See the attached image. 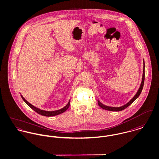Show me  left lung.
Instances as JSON below:
<instances>
[{
    "label": "left lung",
    "instance_id": "obj_1",
    "mask_svg": "<svg viewBox=\"0 0 159 159\" xmlns=\"http://www.w3.org/2000/svg\"><path fill=\"white\" fill-rule=\"evenodd\" d=\"M144 62L143 61V77H142V83H141V85L140 86V88L139 89V90L137 91V93L135 95V96L130 100V101H129L127 104H126L125 105L123 106H121V107H109V106H105L104 104H102L101 102H100V101H98V104L100 107H101L102 109H105V110H107V111H116V112H118V111H123L125 109L127 108L129 105H130L134 101H135L139 97V95H140L142 91V89H143V85H144Z\"/></svg>",
    "mask_w": 159,
    "mask_h": 159
}]
</instances>
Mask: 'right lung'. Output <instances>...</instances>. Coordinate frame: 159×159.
Instances as JSON below:
<instances>
[{"label": "right lung", "instance_id": "obj_1", "mask_svg": "<svg viewBox=\"0 0 159 159\" xmlns=\"http://www.w3.org/2000/svg\"><path fill=\"white\" fill-rule=\"evenodd\" d=\"M22 98L23 99V100L25 101V102L29 106V107H30L33 111H34L36 112H37L38 114L41 115V116H57L60 114H62L63 112H64L66 111L67 110V109L70 106V101H69L68 104L62 109H61L58 111H43L41 110L36 107H34V106H33L32 104H31L30 102L27 101L26 100H25V98L20 95Z\"/></svg>", "mask_w": 159, "mask_h": 159}]
</instances>
